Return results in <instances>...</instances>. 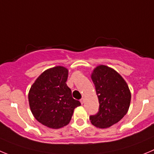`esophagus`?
<instances>
[{
	"label": "esophagus",
	"mask_w": 154,
	"mask_h": 154,
	"mask_svg": "<svg viewBox=\"0 0 154 154\" xmlns=\"http://www.w3.org/2000/svg\"><path fill=\"white\" fill-rule=\"evenodd\" d=\"M80 103H81V104H84V98H81L80 100Z\"/></svg>",
	"instance_id": "obj_1"
}]
</instances>
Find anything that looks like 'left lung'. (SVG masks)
Instances as JSON below:
<instances>
[{"label": "left lung", "instance_id": "1", "mask_svg": "<svg viewBox=\"0 0 154 154\" xmlns=\"http://www.w3.org/2000/svg\"><path fill=\"white\" fill-rule=\"evenodd\" d=\"M92 80L99 99V112L90 116L92 124L106 128L119 122L127 113L131 93L127 83L112 68L100 65L93 70Z\"/></svg>", "mask_w": 154, "mask_h": 154}]
</instances>
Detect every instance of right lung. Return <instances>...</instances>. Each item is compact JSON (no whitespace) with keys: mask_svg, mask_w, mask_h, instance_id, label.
<instances>
[{"mask_svg":"<svg viewBox=\"0 0 154 154\" xmlns=\"http://www.w3.org/2000/svg\"><path fill=\"white\" fill-rule=\"evenodd\" d=\"M68 70L61 66L42 73L29 92L30 109L38 122L48 128H60L70 122L75 108L80 106L74 100L66 81Z\"/></svg>","mask_w":154,"mask_h":154,"instance_id":"obj_1","label":"right lung"}]
</instances>
